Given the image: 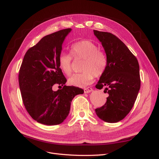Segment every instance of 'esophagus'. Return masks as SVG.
I'll list each match as a JSON object with an SVG mask.
<instances>
[{"instance_id": "esophagus-1", "label": "esophagus", "mask_w": 159, "mask_h": 159, "mask_svg": "<svg viewBox=\"0 0 159 159\" xmlns=\"http://www.w3.org/2000/svg\"><path fill=\"white\" fill-rule=\"evenodd\" d=\"M84 92H85V93H90L91 91H92V88H89V87H88V88H84Z\"/></svg>"}]
</instances>
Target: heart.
Returning <instances> with one entry per match:
<instances>
[{
	"instance_id": "b5f03b06",
	"label": "heart",
	"mask_w": 159,
	"mask_h": 159,
	"mask_svg": "<svg viewBox=\"0 0 159 159\" xmlns=\"http://www.w3.org/2000/svg\"><path fill=\"white\" fill-rule=\"evenodd\" d=\"M70 54L61 53L58 57V64L62 72L66 75L71 74L72 57L84 59L81 66L83 72L74 74L68 79V83L75 87L84 88L92 82L94 76L103 74L107 68V59L104 52L99 46L89 40H83L74 43L70 48Z\"/></svg>"
}]
</instances>
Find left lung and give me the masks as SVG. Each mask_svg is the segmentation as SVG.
Returning <instances> with one entry per match:
<instances>
[{"label":"left lung","instance_id":"1","mask_svg":"<svg viewBox=\"0 0 159 159\" xmlns=\"http://www.w3.org/2000/svg\"><path fill=\"white\" fill-rule=\"evenodd\" d=\"M102 42L107 56V68L95 87L109 94L107 102L95 109L99 118L107 123H117L125 117L133 108L141 87L137 59L126 45L113 34L93 30Z\"/></svg>","mask_w":159,"mask_h":159}]
</instances>
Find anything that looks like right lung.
<instances>
[{
	"label": "right lung",
	"mask_w": 159,
	"mask_h": 159,
	"mask_svg": "<svg viewBox=\"0 0 159 159\" xmlns=\"http://www.w3.org/2000/svg\"><path fill=\"white\" fill-rule=\"evenodd\" d=\"M71 30L66 28L43 37L28 50L19 70L18 82L25 107L33 119L46 125L63 122L70 113L72 99L84 93L82 89L64 85L67 80L58 64L62 44ZM54 84L63 88L54 92Z\"/></svg>",
	"instance_id": "obj_1"
}]
</instances>
